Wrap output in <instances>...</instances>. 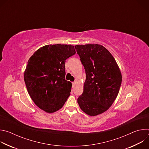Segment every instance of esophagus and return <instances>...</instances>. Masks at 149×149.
I'll return each instance as SVG.
<instances>
[{"mask_svg":"<svg viewBox=\"0 0 149 149\" xmlns=\"http://www.w3.org/2000/svg\"><path fill=\"white\" fill-rule=\"evenodd\" d=\"M72 86H74V84H75V82H72Z\"/></svg>","mask_w":149,"mask_h":149,"instance_id":"1","label":"esophagus"}]
</instances>
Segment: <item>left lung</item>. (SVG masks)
Returning a JSON list of instances; mask_svg holds the SVG:
<instances>
[{"instance_id": "8db88e82", "label": "left lung", "mask_w": 149, "mask_h": 149, "mask_svg": "<svg viewBox=\"0 0 149 149\" xmlns=\"http://www.w3.org/2000/svg\"><path fill=\"white\" fill-rule=\"evenodd\" d=\"M75 47L86 73L84 91L77 102L85 113L95 116L107 111L115 101L121 86V73L114 58L102 45Z\"/></svg>"}]
</instances>
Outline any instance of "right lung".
Here are the masks:
<instances>
[{
  "mask_svg": "<svg viewBox=\"0 0 149 149\" xmlns=\"http://www.w3.org/2000/svg\"><path fill=\"white\" fill-rule=\"evenodd\" d=\"M76 53L71 45H47L30 57L24 72L28 92L48 113L61 109L70 95L72 83L65 79V60Z\"/></svg>",
  "mask_w": 149,
  "mask_h": 149,
  "instance_id": "obj_1",
  "label": "right lung"
}]
</instances>
